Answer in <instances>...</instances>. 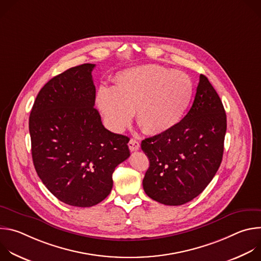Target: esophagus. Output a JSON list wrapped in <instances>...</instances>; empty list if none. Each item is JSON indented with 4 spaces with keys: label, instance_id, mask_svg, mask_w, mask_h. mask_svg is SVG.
I'll use <instances>...</instances> for the list:
<instances>
[{
    "label": "esophagus",
    "instance_id": "esophagus-1",
    "mask_svg": "<svg viewBox=\"0 0 261 261\" xmlns=\"http://www.w3.org/2000/svg\"><path fill=\"white\" fill-rule=\"evenodd\" d=\"M128 146H129V148H130V151H137V150H139L140 144H139V142H138L136 139H133V138H132V139L129 140Z\"/></svg>",
    "mask_w": 261,
    "mask_h": 261
}]
</instances>
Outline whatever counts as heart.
Here are the masks:
<instances>
[{
	"label": "heart",
	"instance_id": "b5f03b06",
	"mask_svg": "<svg viewBox=\"0 0 261 261\" xmlns=\"http://www.w3.org/2000/svg\"><path fill=\"white\" fill-rule=\"evenodd\" d=\"M193 96V84L184 72L160 65H143L118 73L114 88L100 87L95 103L106 126L121 132L132 117L147 134L176 126Z\"/></svg>",
	"mask_w": 261,
	"mask_h": 261
}]
</instances>
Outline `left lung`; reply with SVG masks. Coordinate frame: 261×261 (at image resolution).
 I'll list each match as a JSON object with an SVG mask.
<instances>
[{
    "mask_svg": "<svg viewBox=\"0 0 261 261\" xmlns=\"http://www.w3.org/2000/svg\"><path fill=\"white\" fill-rule=\"evenodd\" d=\"M226 127L224 106L200 74L185 118L170 130L141 141L150 160L142 180L145 194L166 205H180L198 196L219 169Z\"/></svg>",
    "mask_w": 261,
    "mask_h": 261,
    "instance_id": "1",
    "label": "left lung"
}]
</instances>
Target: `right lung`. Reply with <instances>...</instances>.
I'll use <instances>...</instances> for the list:
<instances>
[{"instance_id":"add662e5","label":"right lung","mask_w":261,"mask_h":261,"mask_svg":"<svg viewBox=\"0 0 261 261\" xmlns=\"http://www.w3.org/2000/svg\"><path fill=\"white\" fill-rule=\"evenodd\" d=\"M94 68L83 64L51 79L29 120L37 174L59 200L80 207L109 195L115 168L130 156V138L107 130L94 107Z\"/></svg>"}]
</instances>
